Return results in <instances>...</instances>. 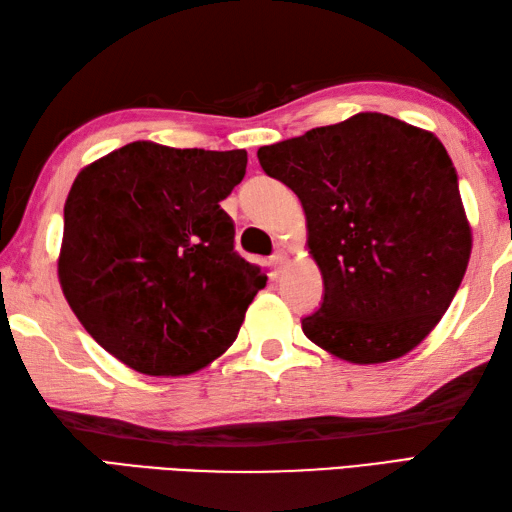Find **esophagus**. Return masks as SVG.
Instances as JSON below:
<instances>
[{
	"label": "esophagus",
	"instance_id": "esophagus-1",
	"mask_svg": "<svg viewBox=\"0 0 512 512\" xmlns=\"http://www.w3.org/2000/svg\"><path fill=\"white\" fill-rule=\"evenodd\" d=\"M273 264H275V268L281 273V270H284V268L290 264V255L286 253V250H277V253L273 255Z\"/></svg>",
	"mask_w": 512,
	"mask_h": 512
}]
</instances>
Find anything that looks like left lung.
<instances>
[{"label":"left lung","instance_id":"left-lung-1","mask_svg":"<svg viewBox=\"0 0 512 512\" xmlns=\"http://www.w3.org/2000/svg\"><path fill=\"white\" fill-rule=\"evenodd\" d=\"M297 193L321 308L301 321L321 350L354 365L409 354L440 323L471 259L473 233L436 134L378 112L257 151Z\"/></svg>","mask_w":512,"mask_h":512}]
</instances>
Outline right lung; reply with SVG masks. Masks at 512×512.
Listing matches in <instances>:
<instances>
[{
	"instance_id": "add662e5",
	"label": "right lung",
	"mask_w": 512,
	"mask_h": 512,
	"mask_svg": "<svg viewBox=\"0 0 512 512\" xmlns=\"http://www.w3.org/2000/svg\"><path fill=\"white\" fill-rule=\"evenodd\" d=\"M244 149L136 140L90 162L63 206L57 275L92 339L147 376H189L237 339L266 286L235 253L220 202L246 173Z\"/></svg>"
}]
</instances>
